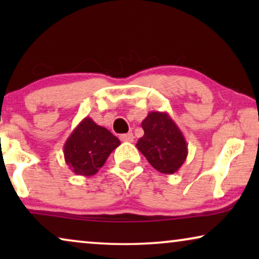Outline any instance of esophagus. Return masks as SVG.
Here are the masks:
<instances>
[{"mask_svg":"<svg viewBox=\"0 0 259 259\" xmlns=\"http://www.w3.org/2000/svg\"><path fill=\"white\" fill-rule=\"evenodd\" d=\"M120 140L125 141V143H132L134 140V136L133 133H126V134H121L120 136Z\"/></svg>","mask_w":259,"mask_h":259,"instance_id":"1","label":"esophagus"}]
</instances>
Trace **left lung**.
Instances as JSON below:
<instances>
[{
    "label": "left lung",
    "mask_w": 259,
    "mask_h": 259,
    "mask_svg": "<svg viewBox=\"0 0 259 259\" xmlns=\"http://www.w3.org/2000/svg\"><path fill=\"white\" fill-rule=\"evenodd\" d=\"M144 137L137 147L148 162L165 175H173L187 158V144L182 131L167 112H150L141 122Z\"/></svg>",
    "instance_id": "1"
}]
</instances>
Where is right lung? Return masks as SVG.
I'll use <instances>...</instances> for the list:
<instances>
[{"label":"right lung","mask_w":259,"mask_h":259,"mask_svg":"<svg viewBox=\"0 0 259 259\" xmlns=\"http://www.w3.org/2000/svg\"><path fill=\"white\" fill-rule=\"evenodd\" d=\"M120 145V140L105 127L86 116L66 140V164L77 176H94Z\"/></svg>","instance_id":"obj_1"}]
</instances>
